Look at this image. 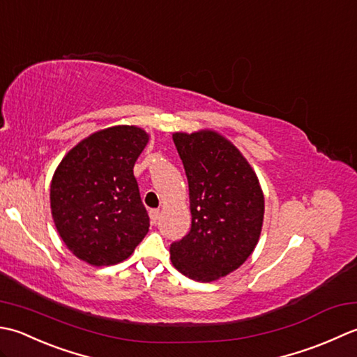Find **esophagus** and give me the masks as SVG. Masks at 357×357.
<instances>
[{"mask_svg": "<svg viewBox=\"0 0 357 357\" xmlns=\"http://www.w3.org/2000/svg\"><path fill=\"white\" fill-rule=\"evenodd\" d=\"M149 217H151L152 223H157L158 217H160V211H158V209H151V211H149Z\"/></svg>", "mask_w": 357, "mask_h": 357, "instance_id": "obj_1", "label": "esophagus"}]
</instances>
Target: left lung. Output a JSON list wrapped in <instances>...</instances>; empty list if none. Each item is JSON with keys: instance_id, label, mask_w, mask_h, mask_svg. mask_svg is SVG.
<instances>
[{"instance_id": "obj_1", "label": "left lung", "mask_w": 357, "mask_h": 357, "mask_svg": "<svg viewBox=\"0 0 357 357\" xmlns=\"http://www.w3.org/2000/svg\"><path fill=\"white\" fill-rule=\"evenodd\" d=\"M172 138L186 172L192 219L188 234L171 243V260L188 278L211 282L237 270L256 248L264 192L227 138L213 130Z\"/></svg>"}]
</instances>
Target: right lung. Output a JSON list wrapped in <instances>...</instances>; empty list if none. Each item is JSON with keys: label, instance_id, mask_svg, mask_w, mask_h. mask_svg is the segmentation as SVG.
I'll list each match as a JSON object with an SVG mask.
<instances>
[{"label": "right lung", "instance_id": "1", "mask_svg": "<svg viewBox=\"0 0 357 357\" xmlns=\"http://www.w3.org/2000/svg\"><path fill=\"white\" fill-rule=\"evenodd\" d=\"M148 143L135 126H114L79 142L58 166L50 185L56 231L87 264L114 265L128 259L149 229L134 177Z\"/></svg>", "mask_w": 357, "mask_h": 357}]
</instances>
